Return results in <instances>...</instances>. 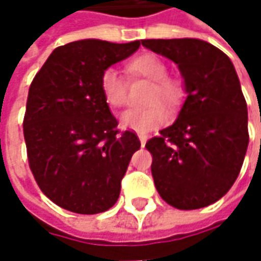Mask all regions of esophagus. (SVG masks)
Masks as SVG:
<instances>
[{"mask_svg":"<svg viewBox=\"0 0 261 261\" xmlns=\"http://www.w3.org/2000/svg\"><path fill=\"white\" fill-rule=\"evenodd\" d=\"M139 141H141V145H142V146L145 145L146 135H144V134H141V135H139Z\"/></svg>","mask_w":261,"mask_h":261,"instance_id":"34e87169","label":"esophagus"}]
</instances>
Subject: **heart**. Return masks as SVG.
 Instances as JSON below:
<instances>
[{
  "label": "heart",
  "instance_id": "obj_1",
  "mask_svg": "<svg viewBox=\"0 0 261 261\" xmlns=\"http://www.w3.org/2000/svg\"><path fill=\"white\" fill-rule=\"evenodd\" d=\"M126 71L132 76H139L152 81V87L146 95L144 107H134L126 110L120 117L122 125L136 132L145 134L161 126L168 117L164 101L174 109L183 101L186 95L185 86L180 78L167 75L166 64L154 54H142L132 58L126 64ZM98 87L105 101L110 107H123L127 101V83L117 71L107 68L101 72Z\"/></svg>",
  "mask_w": 261,
  "mask_h": 261
}]
</instances>
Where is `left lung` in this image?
Listing matches in <instances>:
<instances>
[{"label": "left lung", "instance_id": "obj_1", "mask_svg": "<svg viewBox=\"0 0 261 261\" xmlns=\"http://www.w3.org/2000/svg\"><path fill=\"white\" fill-rule=\"evenodd\" d=\"M142 45L178 65L187 91L177 120L145 144L156 190L181 211L212 205L232 187L248 146L247 103L234 65L199 39Z\"/></svg>", "mask_w": 261, "mask_h": 261}]
</instances>
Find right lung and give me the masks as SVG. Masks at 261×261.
Wrapping results in <instances>:
<instances>
[{"label": "right lung", "mask_w": 261, "mask_h": 261, "mask_svg": "<svg viewBox=\"0 0 261 261\" xmlns=\"http://www.w3.org/2000/svg\"><path fill=\"white\" fill-rule=\"evenodd\" d=\"M142 40H78L59 46L30 84L23 119L29 167L39 189L66 211L94 215L115 205L141 141L119 130L98 80Z\"/></svg>", "instance_id": "add662e5"}]
</instances>
